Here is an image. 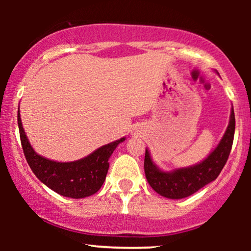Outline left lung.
Instances as JSON below:
<instances>
[{"label":"left lung","instance_id":"8db88e82","mask_svg":"<svg viewBox=\"0 0 251 251\" xmlns=\"http://www.w3.org/2000/svg\"><path fill=\"white\" fill-rule=\"evenodd\" d=\"M235 134V113L234 108L230 116L226 134L222 138L221 143L205 160L190 166V168L175 170L174 172H163L152 163L149 151H145L144 170L146 179L151 188L157 194L171 200H180L191 196L198 190L211 183L218 177L222 169L226 165L230 151L232 148Z\"/></svg>","mask_w":251,"mask_h":251}]
</instances>
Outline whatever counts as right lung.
<instances>
[{
  "label": "right lung",
  "mask_w": 251,
  "mask_h": 251,
  "mask_svg": "<svg viewBox=\"0 0 251 251\" xmlns=\"http://www.w3.org/2000/svg\"><path fill=\"white\" fill-rule=\"evenodd\" d=\"M20 138L24 153L34 175L56 194L71 198H83L94 195L105 181L108 159L118 144L125 138L101 146L86 158L72 163H57L46 159L34 151L22 127L20 109L17 113Z\"/></svg>",
  "instance_id": "obj_1"
}]
</instances>
